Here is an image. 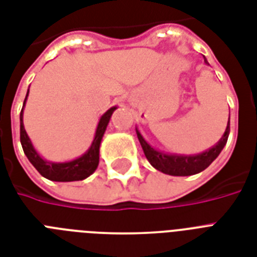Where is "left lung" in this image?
<instances>
[{"instance_id":"obj_1","label":"left lung","mask_w":257,"mask_h":257,"mask_svg":"<svg viewBox=\"0 0 257 257\" xmlns=\"http://www.w3.org/2000/svg\"><path fill=\"white\" fill-rule=\"evenodd\" d=\"M228 135H229V120H228L227 129L224 136L220 139V141L215 147H212L209 151L200 155H193V156H177V155H167V153L159 152L153 149L147 141L143 139L140 132L137 131V137L140 141L143 151L145 153V157L148 159L152 167L157 171L167 173L171 176H191L196 175L199 172L204 171L212 164V161L219 156L220 152L223 151L224 145L227 144Z\"/></svg>"}]
</instances>
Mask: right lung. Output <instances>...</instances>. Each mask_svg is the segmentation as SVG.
Wrapping results in <instances>:
<instances>
[{
  "mask_svg": "<svg viewBox=\"0 0 257 257\" xmlns=\"http://www.w3.org/2000/svg\"><path fill=\"white\" fill-rule=\"evenodd\" d=\"M26 97H28V94H26ZM25 101H24V105H25ZM114 109H116L114 106L110 108L100 118V122H98V126H97L96 131V136H94V140H93L88 152L84 156L78 157V159L73 161H69V163H48V161L42 160L41 157L38 156V153L34 151L33 145H32L29 137H28L25 132L24 124H22L21 110V117H20L21 118L20 140H21L24 153H25L28 160L32 163L34 168L37 169L40 172V175L44 176L45 179L52 180V181H78V180L86 179L88 176H90L93 172L96 171L97 165H98V153H100L101 139L104 136L106 125H108Z\"/></svg>",
  "mask_w": 257,
  "mask_h": 257,
  "instance_id": "right-lung-1",
  "label": "right lung"
}]
</instances>
